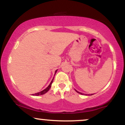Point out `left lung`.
<instances>
[{"label":"left lung","instance_id":"left-lung-1","mask_svg":"<svg viewBox=\"0 0 125 125\" xmlns=\"http://www.w3.org/2000/svg\"><path fill=\"white\" fill-rule=\"evenodd\" d=\"M75 90V91L77 93H78V94H85V95H93V94H82V93H81V92H78L77 91V90H76V89H74Z\"/></svg>","mask_w":125,"mask_h":125}]
</instances>
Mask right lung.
Listing matches in <instances>:
<instances>
[{"mask_svg": "<svg viewBox=\"0 0 125 125\" xmlns=\"http://www.w3.org/2000/svg\"><path fill=\"white\" fill-rule=\"evenodd\" d=\"M57 71H58V70H56V71H55V73H54V74H56V73L57 72ZM53 79H54V78H53V79L52 80V81H51V83L49 84V85L48 86L46 87V88L44 89V90H42V91H41V92H39L36 93V94H32V95H33V96H40V95H42V94H45L46 93L48 92L49 91V90L50 89H51V86H52V84L53 81Z\"/></svg>", "mask_w": 125, "mask_h": 125, "instance_id": "obj_1", "label": "right lung"}]
</instances>
